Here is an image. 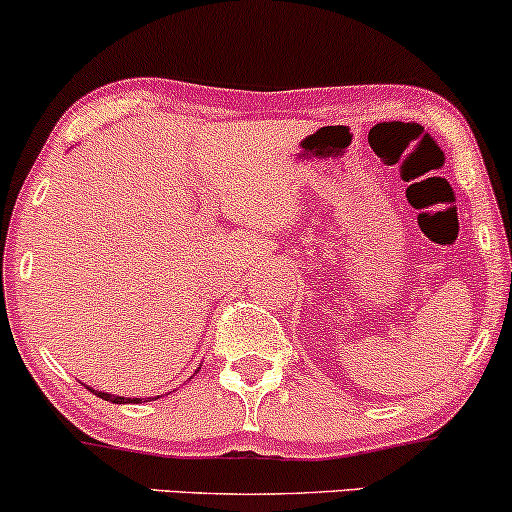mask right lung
<instances>
[{
	"instance_id": "add662e5",
	"label": "right lung",
	"mask_w": 512,
	"mask_h": 512,
	"mask_svg": "<svg viewBox=\"0 0 512 512\" xmlns=\"http://www.w3.org/2000/svg\"><path fill=\"white\" fill-rule=\"evenodd\" d=\"M95 396H100L102 400H112V403H119V405L121 403H140V398H121V396H112V393H104V391H95Z\"/></svg>"
}]
</instances>
